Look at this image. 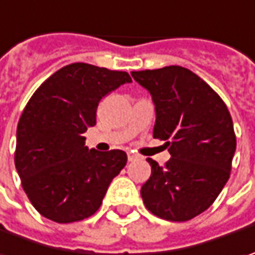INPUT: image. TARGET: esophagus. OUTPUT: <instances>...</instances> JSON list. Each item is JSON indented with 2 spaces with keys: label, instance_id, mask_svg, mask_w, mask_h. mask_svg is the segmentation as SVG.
<instances>
[{
  "label": "esophagus",
  "instance_id": "esophagus-1",
  "mask_svg": "<svg viewBox=\"0 0 255 255\" xmlns=\"http://www.w3.org/2000/svg\"><path fill=\"white\" fill-rule=\"evenodd\" d=\"M138 160V155L132 154V152H128V161H135Z\"/></svg>",
  "mask_w": 255,
  "mask_h": 255
}]
</instances>
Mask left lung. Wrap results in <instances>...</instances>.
I'll return each mask as SVG.
<instances>
[{
    "label": "left lung",
    "instance_id": "8db88e82",
    "mask_svg": "<svg viewBox=\"0 0 255 255\" xmlns=\"http://www.w3.org/2000/svg\"><path fill=\"white\" fill-rule=\"evenodd\" d=\"M131 75L152 97V135L171 154L164 167L147 158L151 177L141 187L142 201L154 216L188 221L216 201L230 178L237 145L231 116L220 95L184 67Z\"/></svg>",
    "mask_w": 255,
    "mask_h": 255
}]
</instances>
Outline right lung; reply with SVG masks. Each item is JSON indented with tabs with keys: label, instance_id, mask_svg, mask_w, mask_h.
<instances>
[{
	"label": "right lung",
	"instance_id": "1",
	"mask_svg": "<svg viewBox=\"0 0 255 255\" xmlns=\"http://www.w3.org/2000/svg\"><path fill=\"white\" fill-rule=\"evenodd\" d=\"M126 83H131L127 72L74 62L29 98L18 121L15 168L42 217L60 224L91 217L126 167L124 151L88 149L83 137L97 123L101 98Z\"/></svg>",
	"mask_w": 255,
	"mask_h": 255
}]
</instances>
